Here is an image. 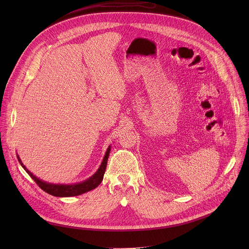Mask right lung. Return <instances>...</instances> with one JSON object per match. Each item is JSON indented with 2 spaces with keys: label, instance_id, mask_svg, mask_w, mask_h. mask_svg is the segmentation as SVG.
<instances>
[{
  "label": "right lung",
  "instance_id": "right-lung-1",
  "mask_svg": "<svg viewBox=\"0 0 249 249\" xmlns=\"http://www.w3.org/2000/svg\"><path fill=\"white\" fill-rule=\"evenodd\" d=\"M110 149L111 148L109 146L107 151H106V153H105V156H104L102 162H101L99 168L97 169V171L91 177H89V179H87L81 183H77V184H52V183L42 181L39 178H37L36 176L33 175L23 165V163L21 162V160L19 159L18 156V160L20 165L24 168V170L35 181V183H36L43 191L47 192L48 194H50L52 196H56V197H72V196H78V195L84 194L86 192H89V191L96 188L101 183L105 169H106V164H107V160H108V156L110 153Z\"/></svg>",
  "mask_w": 249,
  "mask_h": 249
}]
</instances>
